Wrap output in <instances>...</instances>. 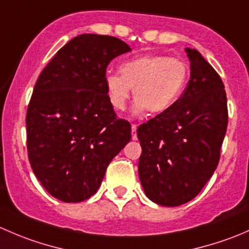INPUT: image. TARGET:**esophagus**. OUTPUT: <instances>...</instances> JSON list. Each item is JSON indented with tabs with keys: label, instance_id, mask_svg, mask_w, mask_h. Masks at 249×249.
I'll list each match as a JSON object with an SVG mask.
<instances>
[{
	"label": "esophagus",
	"instance_id": "1",
	"mask_svg": "<svg viewBox=\"0 0 249 249\" xmlns=\"http://www.w3.org/2000/svg\"><path fill=\"white\" fill-rule=\"evenodd\" d=\"M136 130H137V125H136V124H132V125H131V135H132V140H137Z\"/></svg>",
	"mask_w": 249,
	"mask_h": 249
}]
</instances>
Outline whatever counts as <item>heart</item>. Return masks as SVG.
Returning a JSON list of instances; mask_svg holds the SVG:
<instances>
[{"label": "heart", "instance_id": "b5f03b06", "mask_svg": "<svg viewBox=\"0 0 249 249\" xmlns=\"http://www.w3.org/2000/svg\"><path fill=\"white\" fill-rule=\"evenodd\" d=\"M119 74L107 73L105 88L110 106L123 109L134 89L136 99L132 112L160 114L166 112L182 94L188 76L187 65L179 59L161 54H144L125 60Z\"/></svg>", "mask_w": 249, "mask_h": 249}]
</instances>
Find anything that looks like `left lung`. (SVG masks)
<instances>
[{
	"label": "left lung",
	"mask_w": 249,
	"mask_h": 249,
	"mask_svg": "<svg viewBox=\"0 0 249 249\" xmlns=\"http://www.w3.org/2000/svg\"><path fill=\"white\" fill-rule=\"evenodd\" d=\"M190 79L166 112L137 129L139 176L149 200L175 207L194 199L217 169L228 126L219 74L196 49L185 48Z\"/></svg>",
	"instance_id": "left-lung-1"
}]
</instances>
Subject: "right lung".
Here are the masks:
<instances>
[{
	"label": "right lung",
	"instance_id": "obj_1",
	"mask_svg": "<svg viewBox=\"0 0 249 249\" xmlns=\"http://www.w3.org/2000/svg\"><path fill=\"white\" fill-rule=\"evenodd\" d=\"M131 50L112 36L83 34L39 74L27 107V154L44 189L64 202L91 197L107 166L131 140L105 88L108 64Z\"/></svg>",
	"mask_w": 249,
	"mask_h": 249
}]
</instances>
